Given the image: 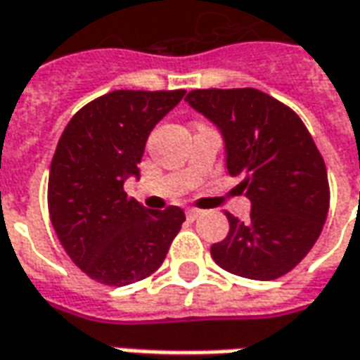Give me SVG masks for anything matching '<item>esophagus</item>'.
<instances>
[{
    "instance_id": "34e87169",
    "label": "esophagus",
    "mask_w": 360,
    "mask_h": 360,
    "mask_svg": "<svg viewBox=\"0 0 360 360\" xmlns=\"http://www.w3.org/2000/svg\"><path fill=\"white\" fill-rule=\"evenodd\" d=\"M201 213H203L201 209H188V211H186V217H188V221H195Z\"/></svg>"
}]
</instances>
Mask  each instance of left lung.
<instances>
[{
    "label": "left lung",
    "instance_id": "1",
    "mask_svg": "<svg viewBox=\"0 0 360 360\" xmlns=\"http://www.w3.org/2000/svg\"><path fill=\"white\" fill-rule=\"evenodd\" d=\"M186 101L225 137L226 168L242 176L250 221L226 211L229 234L211 246L219 267L256 281L289 274L322 233L330 184L312 135L287 104L252 86L195 89Z\"/></svg>",
    "mask_w": 360,
    "mask_h": 360
}]
</instances>
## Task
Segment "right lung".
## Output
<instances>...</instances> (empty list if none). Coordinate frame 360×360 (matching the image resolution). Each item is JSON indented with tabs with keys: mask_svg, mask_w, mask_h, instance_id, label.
Returning <instances> with one entry per match:
<instances>
[{
	"mask_svg": "<svg viewBox=\"0 0 360 360\" xmlns=\"http://www.w3.org/2000/svg\"><path fill=\"white\" fill-rule=\"evenodd\" d=\"M176 91H112L85 104L58 141L48 213L71 262L94 281L124 287L157 271L184 211L145 209L124 190L139 176L147 137L182 101Z\"/></svg>",
	"mask_w": 360,
	"mask_h": 360,
	"instance_id": "right-lung-1",
	"label": "right lung"
}]
</instances>
